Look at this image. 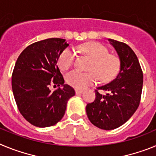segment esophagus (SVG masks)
Here are the masks:
<instances>
[{
    "label": "esophagus",
    "instance_id": "obj_1",
    "mask_svg": "<svg viewBox=\"0 0 156 156\" xmlns=\"http://www.w3.org/2000/svg\"><path fill=\"white\" fill-rule=\"evenodd\" d=\"M83 92V90H76V94H81Z\"/></svg>",
    "mask_w": 156,
    "mask_h": 156
}]
</instances>
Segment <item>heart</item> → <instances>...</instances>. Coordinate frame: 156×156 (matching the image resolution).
<instances>
[{
	"mask_svg": "<svg viewBox=\"0 0 156 156\" xmlns=\"http://www.w3.org/2000/svg\"><path fill=\"white\" fill-rule=\"evenodd\" d=\"M83 51L94 59L90 67V73H83L78 69L69 72L66 76V80L69 85L77 89H84L94 84L99 79L102 82L112 80L117 75L120 67L119 58L109 55L108 48L100 43L92 42L82 48ZM76 52L71 48L63 51L58 57V65L62 69L70 68L74 64Z\"/></svg>",
	"mask_w": 156,
	"mask_h": 156,
	"instance_id": "1",
	"label": "heart"
}]
</instances>
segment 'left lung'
Here are the masks:
<instances>
[{
	"label": "left lung",
	"mask_w": 156,
	"mask_h": 156,
	"mask_svg": "<svg viewBox=\"0 0 156 156\" xmlns=\"http://www.w3.org/2000/svg\"><path fill=\"white\" fill-rule=\"evenodd\" d=\"M108 41L119 55L120 70L113 80L97 87L95 100L86 106L90 122L106 130L119 127L133 115L140 104L143 87L142 70L133 51L125 43ZM98 90L108 93L103 95Z\"/></svg>",
	"instance_id": "1"
}]
</instances>
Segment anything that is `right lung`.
Segmentation results:
<instances>
[{"instance_id": "add662e5", "label": "right lung", "mask_w": 156, "mask_h": 156, "mask_svg": "<svg viewBox=\"0 0 156 156\" xmlns=\"http://www.w3.org/2000/svg\"><path fill=\"white\" fill-rule=\"evenodd\" d=\"M68 46L61 38L43 40L25 48L16 61L12 77L14 98L20 113L34 126L56 124L62 119L68 100L75 95L73 88L64 83L57 65ZM52 84L63 87L51 92Z\"/></svg>"}]
</instances>
